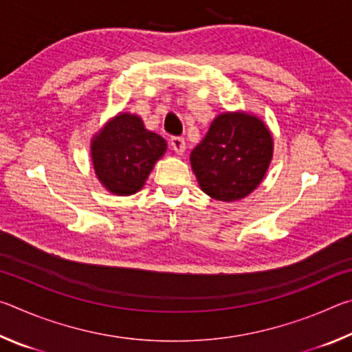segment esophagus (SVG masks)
Returning <instances> with one entry per match:
<instances>
[{
  "label": "esophagus",
  "mask_w": 352,
  "mask_h": 352,
  "mask_svg": "<svg viewBox=\"0 0 352 352\" xmlns=\"http://www.w3.org/2000/svg\"><path fill=\"white\" fill-rule=\"evenodd\" d=\"M170 147H172V151H174L175 153L182 155L184 152V148H186V142H184V140L182 138V136H172V138H170Z\"/></svg>",
  "instance_id": "obj_1"
}]
</instances>
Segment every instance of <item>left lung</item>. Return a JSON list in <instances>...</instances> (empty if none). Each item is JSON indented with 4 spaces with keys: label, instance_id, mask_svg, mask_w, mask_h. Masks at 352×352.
Masks as SVG:
<instances>
[{
    "label": "left lung",
    "instance_id": "left-lung-1",
    "mask_svg": "<svg viewBox=\"0 0 352 352\" xmlns=\"http://www.w3.org/2000/svg\"><path fill=\"white\" fill-rule=\"evenodd\" d=\"M272 153V135L261 119L225 113L214 119L204 141L190 153V166L204 192L233 201L258 188Z\"/></svg>",
    "mask_w": 352,
    "mask_h": 352
}]
</instances>
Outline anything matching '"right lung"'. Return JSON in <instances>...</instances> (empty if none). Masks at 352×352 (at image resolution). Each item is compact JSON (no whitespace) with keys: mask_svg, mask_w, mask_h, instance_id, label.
<instances>
[{"mask_svg":"<svg viewBox=\"0 0 352 352\" xmlns=\"http://www.w3.org/2000/svg\"><path fill=\"white\" fill-rule=\"evenodd\" d=\"M166 152L162 136L147 132L141 119L122 113L93 140V166L100 183L113 194L138 192L153 164Z\"/></svg>","mask_w":352,"mask_h":352,"instance_id":"add662e5","label":"right lung"}]
</instances>
